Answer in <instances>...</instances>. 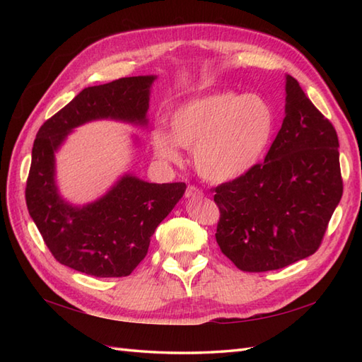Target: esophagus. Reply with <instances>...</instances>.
Instances as JSON below:
<instances>
[{
	"label": "esophagus",
	"mask_w": 362,
	"mask_h": 362,
	"mask_svg": "<svg viewBox=\"0 0 362 362\" xmlns=\"http://www.w3.org/2000/svg\"><path fill=\"white\" fill-rule=\"evenodd\" d=\"M202 196H204V193L201 188H197L194 185H188V188L185 191V197L189 199V197H202Z\"/></svg>",
	"instance_id": "1"
}]
</instances>
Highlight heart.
I'll list each match as a JSON object with an SVG mask.
<instances>
[{"label":"heart","mask_w":362,"mask_h":362,"mask_svg":"<svg viewBox=\"0 0 362 362\" xmlns=\"http://www.w3.org/2000/svg\"><path fill=\"white\" fill-rule=\"evenodd\" d=\"M171 134L152 132L157 157L179 161L177 144L194 149V165L204 179L226 183L255 168L272 141L275 113L258 95L219 91L182 104L169 118Z\"/></svg>","instance_id":"1"}]
</instances>
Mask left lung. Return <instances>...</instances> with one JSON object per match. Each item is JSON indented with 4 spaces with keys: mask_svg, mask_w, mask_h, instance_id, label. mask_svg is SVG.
Returning <instances> with one entry per match:
<instances>
[{
    "mask_svg": "<svg viewBox=\"0 0 362 362\" xmlns=\"http://www.w3.org/2000/svg\"><path fill=\"white\" fill-rule=\"evenodd\" d=\"M281 129L263 163L214 188L216 241L244 272L286 267L313 255L342 197L337 134L286 76Z\"/></svg>",
    "mask_w": 362,
    "mask_h": 362,
    "instance_id": "1",
    "label": "left lung"
}]
</instances>
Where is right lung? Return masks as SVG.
<instances>
[{"label":"right lung","mask_w":362,"mask_h":362,"mask_svg":"<svg viewBox=\"0 0 362 362\" xmlns=\"http://www.w3.org/2000/svg\"><path fill=\"white\" fill-rule=\"evenodd\" d=\"M156 76L121 78L83 88L38 129L26 182V205L60 264L87 275L127 276L149 249L151 236L185 193L183 182L149 183L122 175L107 194L73 206L57 193L56 152L74 127L95 119L146 126Z\"/></svg>","instance_id":"add662e5"}]
</instances>
